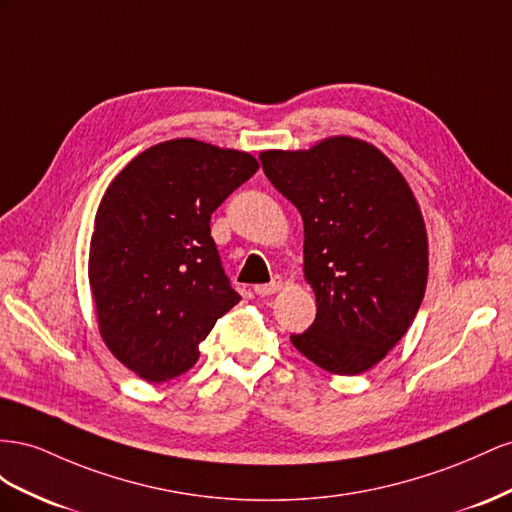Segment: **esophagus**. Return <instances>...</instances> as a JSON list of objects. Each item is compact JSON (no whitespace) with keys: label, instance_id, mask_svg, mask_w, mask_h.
Segmentation results:
<instances>
[{"label":"esophagus","instance_id":"obj_1","mask_svg":"<svg viewBox=\"0 0 512 512\" xmlns=\"http://www.w3.org/2000/svg\"><path fill=\"white\" fill-rule=\"evenodd\" d=\"M283 287V276H274V279L266 285H255V294L257 296H272Z\"/></svg>","mask_w":512,"mask_h":512}]
</instances>
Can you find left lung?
I'll list each match as a JSON object with an SVG mask.
<instances>
[{"label": "left lung", "mask_w": 512, "mask_h": 512, "mask_svg": "<svg viewBox=\"0 0 512 512\" xmlns=\"http://www.w3.org/2000/svg\"><path fill=\"white\" fill-rule=\"evenodd\" d=\"M259 160L304 223L317 315L291 343L324 371H369L412 326L427 289V229L410 184L375 145L345 135Z\"/></svg>", "instance_id": "obj_1"}]
</instances>
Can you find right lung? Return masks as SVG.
Listing matches in <instances>:
<instances>
[{
  "instance_id": "add662e5",
  "label": "right lung",
  "mask_w": 512,
  "mask_h": 512,
  "mask_svg": "<svg viewBox=\"0 0 512 512\" xmlns=\"http://www.w3.org/2000/svg\"><path fill=\"white\" fill-rule=\"evenodd\" d=\"M259 169L255 156L197 139L152 145L115 175L90 242V289L109 352L145 382L193 367L240 294L210 216Z\"/></svg>"
}]
</instances>
